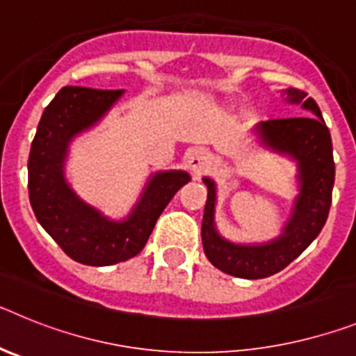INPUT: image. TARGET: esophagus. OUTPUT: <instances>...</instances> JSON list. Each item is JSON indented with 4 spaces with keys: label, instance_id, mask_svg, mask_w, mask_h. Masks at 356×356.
Segmentation results:
<instances>
[{
    "label": "esophagus",
    "instance_id": "obj_1",
    "mask_svg": "<svg viewBox=\"0 0 356 356\" xmlns=\"http://www.w3.org/2000/svg\"><path fill=\"white\" fill-rule=\"evenodd\" d=\"M188 169L194 178H201L205 172L210 171V159L203 149H193L187 156Z\"/></svg>",
    "mask_w": 356,
    "mask_h": 356
}]
</instances>
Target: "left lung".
I'll return each mask as SVG.
<instances>
[{
	"label": "left lung",
	"mask_w": 356,
	"mask_h": 356,
	"mask_svg": "<svg viewBox=\"0 0 356 356\" xmlns=\"http://www.w3.org/2000/svg\"><path fill=\"white\" fill-rule=\"evenodd\" d=\"M285 102L300 105L307 115L262 121L253 128L257 143L264 149L287 156L296 165L298 194L278 237L266 242L228 241L216 225L217 185L205 176L207 205L201 222V241L207 259L213 267L237 278L259 280L276 275L298 259L328 219L335 163L330 130L312 97L298 89L282 90Z\"/></svg>",
	"instance_id": "obj_1"
}]
</instances>
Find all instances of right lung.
<instances>
[{
	"label": "right lung",
	"mask_w": 356,
	"mask_h": 356,
	"mask_svg": "<svg viewBox=\"0 0 356 356\" xmlns=\"http://www.w3.org/2000/svg\"><path fill=\"white\" fill-rule=\"evenodd\" d=\"M124 90L64 87L46 106L28 159V193L37 221L69 259L85 266H114L139 254L156 219L175 194L191 181L187 171L149 175L127 217L112 219L81 200L65 178L69 147L92 130Z\"/></svg>",
	"instance_id": "1"
}]
</instances>
